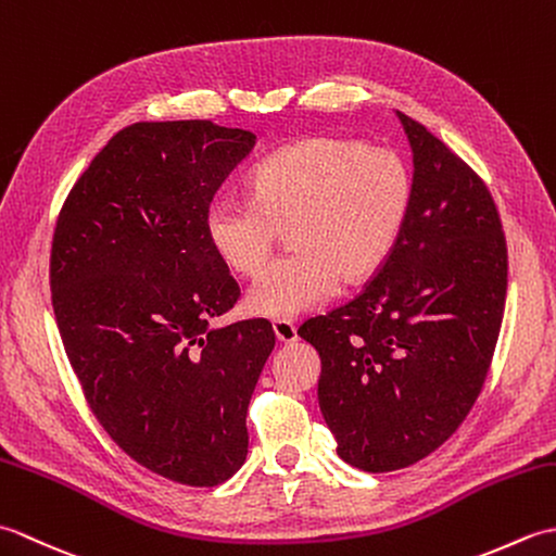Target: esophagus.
I'll list each match as a JSON object with an SVG mask.
<instances>
[{"label":"esophagus","mask_w":556,"mask_h":556,"mask_svg":"<svg viewBox=\"0 0 556 556\" xmlns=\"http://www.w3.org/2000/svg\"><path fill=\"white\" fill-rule=\"evenodd\" d=\"M271 329H275V337L281 344H293L299 339V329L291 320H275L271 323Z\"/></svg>","instance_id":"obj_1"}]
</instances>
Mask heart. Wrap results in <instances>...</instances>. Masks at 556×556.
I'll list each match as a JSON object with an SVG mask.
<instances>
[{
    "mask_svg": "<svg viewBox=\"0 0 556 556\" xmlns=\"http://www.w3.org/2000/svg\"><path fill=\"white\" fill-rule=\"evenodd\" d=\"M251 198L217 195L205 239L219 263L255 277L287 231L289 255L248 289V311L291 320L323 305L337 285H361L396 248L410 212V174L396 152L313 136L257 164Z\"/></svg>",
    "mask_w": 556,
    "mask_h": 556,
    "instance_id": "b5f03b06",
    "label": "heart"
}]
</instances>
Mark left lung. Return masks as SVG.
<instances>
[{"mask_svg": "<svg viewBox=\"0 0 556 556\" xmlns=\"http://www.w3.org/2000/svg\"><path fill=\"white\" fill-rule=\"evenodd\" d=\"M413 195L396 248L361 296L299 337L320 353V401L337 454L368 473L444 444L485 382L506 299V241L488 186L396 110Z\"/></svg>", "mask_w": 556, "mask_h": 556, "instance_id": "8db88e82", "label": "left lung"}]
</instances>
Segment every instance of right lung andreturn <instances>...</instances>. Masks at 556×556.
Here are the masks:
<instances>
[{
    "mask_svg": "<svg viewBox=\"0 0 556 556\" xmlns=\"http://www.w3.org/2000/svg\"><path fill=\"white\" fill-rule=\"evenodd\" d=\"M212 122L134 124L104 146L59 215L50 285L88 404L124 452L181 485L229 480L275 349L267 320L212 327L239 287L205 239V210L255 148Z\"/></svg>",
    "mask_w": 556,
    "mask_h": 556,
    "instance_id": "right-lung-1",
    "label": "right lung"
}]
</instances>
